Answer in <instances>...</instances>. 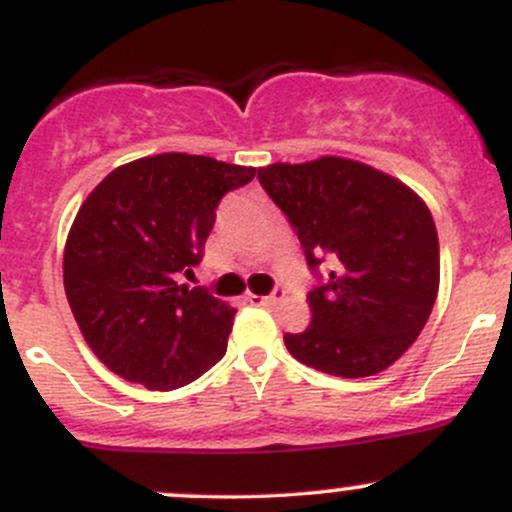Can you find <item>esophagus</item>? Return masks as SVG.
<instances>
[{
    "instance_id": "1",
    "label": "esophagus",
    "mask_w": 512,
    "mask_h": 512,
    "mask_svg": "<svg viewBox=\"0 0 512 512\" xmlns=\"http://www.w3.org/2000/svg\"><path fill=\"white\" fill-rule=\"evenodd\" d=\"M284 294H287V292H284L282 287H277L272 294H267V297H257V294H247V301H250V304H255V306H274V304H277V301L284 299Z\"/></svg>"
}]
</instances>
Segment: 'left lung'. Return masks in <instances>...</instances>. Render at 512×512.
<instances>
[{"label":"left lung","instance_id":"left-lung-1","mask_svg":"<svg viewBox=\"0 0 512 512\" xmlns=\"http://www.w3.org/2000/svg\"><path fill=\"white\" fill-rule=\"evenodd\" d=\"M257 179L297 230L319 279L306 294L311 326L284 333L287 351L338 378H368L395 363L417 341L439 292L437 225L422 198L341 157L272 164Z\"/></svg>","mask_w":512,"mask_h":512}]
</instances>
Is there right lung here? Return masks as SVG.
Listing matches in <instances>:
<instances>
[{"mask_svg":"<svg viewBox=\"0 0 512 512\" xmlns=\"http://www.w3.org/2000/svg\"><path fill=\"white\" fill-rule=\"evenodd\" d=\"M252 176L211 157L157 154L115 169L85 198L63 284L80 333L112 373L176 390L223 358L235 309L176 279L203 260L220 198Z\"/></svg>","mask_w":512,"mask_h":512,"instance_id":"1","label":"right lung"}]
</instances>
